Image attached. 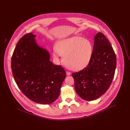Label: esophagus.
Returning a JSON list of instances; mask_svg holds the SVG:
<instances>
[{"instance_id": "34e87169", "label": "esophagus", "mask_w": 130, "mask_h": 130, "mask_svg": "<svg viewBox=\"0 0 130 130\" xmlns=\"http://www.w3.org/2000/svg\"><path fill=\"white\" fill-rule=\"evenodd\" d=\"M66 74H67V75H70V74H71V73H70L69 72H68V71H67L66 72Z\"/></svg>"}]
</instances>
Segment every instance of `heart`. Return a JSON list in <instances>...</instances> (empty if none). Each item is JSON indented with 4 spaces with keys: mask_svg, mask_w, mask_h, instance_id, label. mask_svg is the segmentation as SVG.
Instances as JSON below:
<instances>
[{
    "mask_svg": "<svg viewBox=\"0 0 130 130\" xmlns=\"http://www.w3.org/2000/svg\"><path fill=\"white\" fill-rule=\"evenodd\" d=\"M93 53V46L88 40L75 36L58 43L55 55L61 54L66 66L72 70H80L87 66Z\"/></svg>",
    "mask_w": 130,
    "mask_h": 130,
    "instance_id": "b5f03b06",
    "label": "heart"
}]
</instances>
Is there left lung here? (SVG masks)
<instances>
[{
	"label": "left lung",
	"instance_id": "8db88e82",
	"mask_svg": "<svg viewBox=\"0 0 130 130\" xmlns=\"http://www.w3.org/2000/svg\"><path fill=\"white\" fill-rule=\"evenodd\" d=\"M116 55L107 38L101 32L94 37L91 58L88 64L74 72L75 89L82 99L92 101L107 91L115 76Z\"/></svg>",
	"mask_w": 130,
	"mask_h": 130
}]
</instances>
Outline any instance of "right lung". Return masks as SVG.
Returning <instances> with one entry per match:
<instances>
[{
	"label": "right lung",
	"instance_id": "1",
	"mask_svg": "<svg viewBox=\"0 0 130 130\" xmlns=\"http://www.w3.org/2000/svg\"><path fill=\"white\" fill-rule=\"evenodd\" d=\"M32 33L18 42L11 58L15 83L29 99L41 104H50L59 96L66 76L61 66L51 62L49 53L38 46Z\"/></svg>",
	"mask_w": 130,
	"mask_h": 130
}]
</instances>
